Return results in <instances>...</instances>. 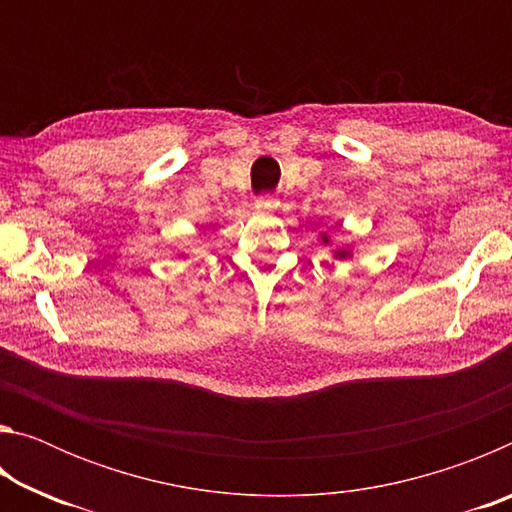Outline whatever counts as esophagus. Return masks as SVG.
Here are the masks:
<instances>
[{
	"label": "esophagus",
	"instance_id": "obj_1",
	"mask_svg": "<svg viewBox=\"0 0 512 512\" xmlns=\"http://www.w3.org/2000/svg\"><path fill=\"white\" fill-rule=\"evenodd\" d=\"M257 205H259V207H264V210H266V207H271V205H273V198L268 196V194L259 196V198H257Z\"/></svg>",
	"mask_w": 512,
	"mask_h": 512
}]
</instances>
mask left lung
Listing matches in <instances>:
<instances>
[{
    "mask_svg": "<svg viewBox=\"0 0 512 512\" xmlns=\"http://www.w3.org/2000/svg\"><path fill=\"white\" fill-rule=\"evenodd\" d=\"M323 244H329L327 237H323ZM348 255H350L348 250H336V257H348Z\"/></svg>",
    "mask_w": 512,
    "mask_h": 512,
    "instance_id": "left-lung-1",
    "label": "left lung"
}]
</instances>
